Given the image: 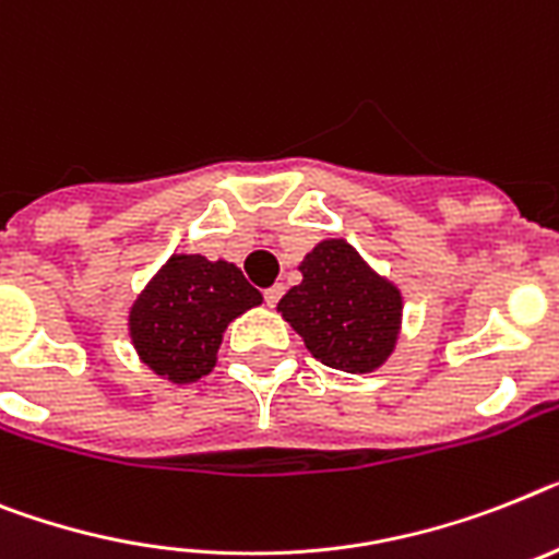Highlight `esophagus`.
<instances>
[{
	"mask_svg": "<svg viewBox=\"0 0 559 559\" xmlns=\"http://www.w3.org/2000/svg\"><path fill=\"white\" fill-rule=\"evenodd\" d=\"M281 295H284V287H281V284H272L270 289H264L266 307H275V304L281 301Z\"/></svg>",
	"mask_w": 559,
	"mask_h": 559,
	"instance_id": "obj_1",
	"label": "esophagus"
}]
</instances>
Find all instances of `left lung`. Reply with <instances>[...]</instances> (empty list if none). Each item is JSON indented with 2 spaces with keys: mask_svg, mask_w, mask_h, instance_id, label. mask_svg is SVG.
Instances as JSON below:
<instances>
[{
  "mask_svg": "<svg viewBox=\"0 0 559 559\" xmlns=\"http://www.w3.org/2000/svg\"><path fill=\"white\" fill-rule=\"evenodd\" d=\"M298 270L304 281L281 298L278 312L312 358L352 374L383 367L401 335V289L344 238L316 243Z\"/></svg>",
  "mask_w": 559,
  "mask_h": 559,
  "instance_id": "1",
  "label": "left lung"
}]
</instances>
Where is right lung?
Returning a JSON list of instances; mask_svg holds the SVG:
<instances>
[{
    "instance_id": "obj_1",
    "label": "right lung",
    "mask_w": 559,
    "mask_h": 559,
    "mask_svg": "<svg viewBox=\"0 0 559 559\" xmlns=\"http://www.w3.org/2000/svg\"><path fill=\"white\" fill-rule=\"evenodd\" d=\"M264 301L229 261L170 255L130 307L128 330L139 360L170 383L213 372L224 330Z\"/></svg>"
}]
</instances>
